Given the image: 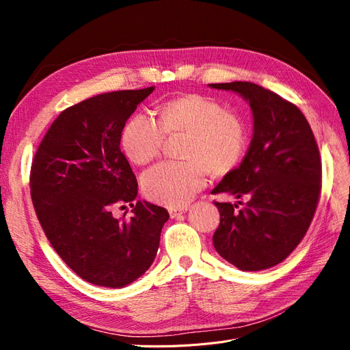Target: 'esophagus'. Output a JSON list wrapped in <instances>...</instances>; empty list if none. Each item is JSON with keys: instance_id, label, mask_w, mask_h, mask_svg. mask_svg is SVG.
<instances>
[{"instance_id": "obj_1", "label": "esophagus", "mask_w": 350, "mask_h": 350, "mask_svg": "<svg viewBox=\"0 0 350 350\" xmlns=\"http://www.w3.org/2000/svg\"><path fill=\"white\" fill-rule=\"evenodd\" d=\"M187 211V207H179V208H169V215H171V217H176L179 215H183Z\"/></svg>"}]
</instances>
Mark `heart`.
I'll use <instances>...</instances> for the list:
<instances>
[{
    "instance_id": "1",
    "label": "heart",
    "mask_w": 350,
    "mask_h": 350,
    "mask_svg": "<svg viewBox=\"0 0 350 350\" xmlns=\"http://www.w3.org/2000/svg\"><path fill=\"white\" fill-rule=\"evenodd\" d=\"M166 137L185 135V162H163L142 179L143 193L153 203L185 206L206 185V174L224 176L241 163L247 150V126L238 115L201 94H184L157 108V124L135 115L121 134L122 149L135 165L161 154Z\"/></svg>"
}]
</instances>
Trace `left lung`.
Segmentation results:
<instances>
[{"label": "left lung", "mask_w": 350, "mask_h": 350, "mask_svg": "<svg viewBox=\"0 0 350 350\" xmlns=\"http://www.w3.org/2000/svg\"><path fill=\"white\" fill-rule=\"evenodd\" d=\"M210 88L241 94L254 118L245 157L211 191L248 201L241 210L215 201L220 224L213 245L239 270H266L291 256L311 225L321 193L319 146L299 108L278 93L250 81Z\"/></svg>", "instance_id": "8db88e82"}]
</instances>
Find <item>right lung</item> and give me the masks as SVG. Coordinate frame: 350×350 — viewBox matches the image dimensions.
I'll list each match as a JSON object with an SVG mask.
<instances>
[{
  "label": "right lung",
  "mask_w": 350,
  "mask_h": 350,
  "mask_svg": "<svg viewBox=\"0 0 350 350\" xmlns=\"http://www.w3.org/2000/svg\"><path fill=\"white\" fill-rule=\"evenodd\" d=\"M154 88L98 94L62 111L40 142L30 196L52 248L81 279L124 288L152 266L167 210L137 197L120 149L126 120ZM133 207L130 221L111 210Z\"/></svg>",
  "instance_id": "1"
}]
</instances>
